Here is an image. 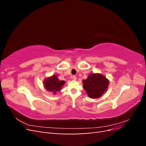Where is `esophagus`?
I'll use <instances>...</instances> for the list:
<instances>
[{
  "instance_id": "1",
  "label": "esophagus",
  "mask_w": 146,
  "mask_h": 146,
  "mask_svg": "<svg viewBox=\"0 0 146 146\" xmlns=\"http://www.w3.org/2000/svg\"><path fill=\"white\" fill-rule=\"evenodd\" d=\"M72 79H73L74 80H77L76 76H72Z\"/></svg>"
}]
</instances>
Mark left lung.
Here are the masks:
<instances>
[{
    "label": "left lung",
    "instance_id": "8db88e82",
    "mask_svg": "<svg viewBox=\"0 0 146 146\" xmlns=\"http://www.w3.org/2000/svg\"><path fill=\"white\" fill-rule=\"evenodd\" d=\"M83 86L87 95L91 99L100 98L108 90V79L100 74H91L86 80H83Z\"/></svg>",
    "mask_w": 146,
    "mask_h": 146
}]
</instances>
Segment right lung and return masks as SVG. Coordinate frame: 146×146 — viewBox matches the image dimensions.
Returning <instances> with one entry per match:
<instances>
[{
    "label": "right lung",
    "instance_id": "add662e5",
    "mask_svg": "<svg viewBox=\"0 0 146 146\" xmlns=\"http://www.w3.org/2000/svg\"><path fill=\"white\" fill-rule=\"evenodd\" d=\"M65 84V81L59 80L58 76L55 75L46 78L43 82L44 87L47 91L51 92L53 94H56V92L60 91Z\"/></svg>",
    "mask_w": 146,
    "mask_h": 146
}]
</instances>
